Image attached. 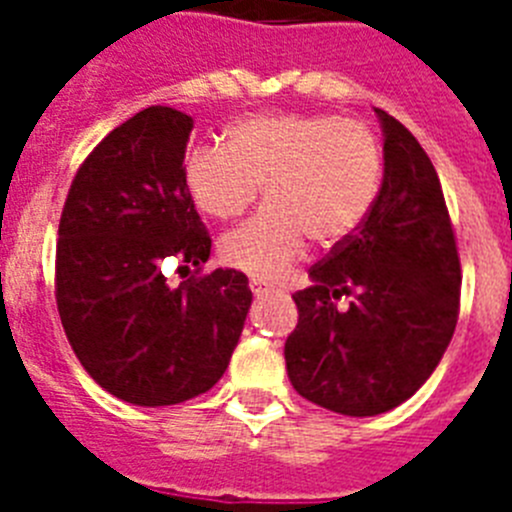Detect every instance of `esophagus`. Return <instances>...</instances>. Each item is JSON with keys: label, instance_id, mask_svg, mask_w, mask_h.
Returning a JSON list of instances; mask_svg holds the SVG:
<instances>
[{"label": "esophagus", "instance_id": "obj_1", "mask_svg": "<svg viewBox=\"0 0 512 512\" xmlns=\"http://www.w3.org/2000/svg\"><path fill=\"white\" fill-rule=\"evenodd\" d=\"M248 287H251L253 295L261 297V295H266V292H271V289H274V284L266 282V279H261V277H253L251 282H248Z\"/></svg>", "mask_w": 512, "mask_h": 512}]
</instances>
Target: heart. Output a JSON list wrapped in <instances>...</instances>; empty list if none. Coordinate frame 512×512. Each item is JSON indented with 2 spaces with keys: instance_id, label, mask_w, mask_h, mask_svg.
I'll return each mask as SVG.
<instances>
[{
  "instance_id": "obj_1",
  "label": "heart",
  "mask_w": 512,
  "mask_h": 512,
  "mask_svg": "<svg viewBox=\"0 0 512 512\" xmlns=\"http://www.w3.org/2000/svg\"><path fill=\"white\" fill-rule=\"evenodd\" d=\"M225 146L194 148L184 184L194 205L217 220L269 205L220 241L225 264L277 279L300 259L307 238L336 248L369 220L384 179L377 135L336 115H253L233 122Z\"/></svg>"
}]
</instances>
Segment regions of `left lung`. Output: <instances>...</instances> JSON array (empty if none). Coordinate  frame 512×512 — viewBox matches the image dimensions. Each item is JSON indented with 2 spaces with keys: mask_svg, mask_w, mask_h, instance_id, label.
<instances>
[{
  "mask_svg": "<svg viewBox=\"0 0 512 512\" xmlns=\"http://www.w3.org/2000/svg\"><path fill=\"white\" fill-rule=\"evenodd\" d=\"M374 112L384 135L379 200L359 233L310 269L284 343L292 387L351 418L413 397L459 318V253L436 169L402 122ZM338 299L349 305L338 308Z\"/></svg>",
  "mask_w": 512,
  "mask_h": 512,
  "instance_id": "8db88e82",
  "label": "left lung"
}]
</instances>
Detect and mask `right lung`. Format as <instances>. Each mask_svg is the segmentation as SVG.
Returning a JSON list of instances; mask_svg holds the SVG:
<instances>
[{
	"label": "right lung",
	"mask_w": 512,
	"mask_h": 512,
	"mask_svg": "<svg viewBox=\"0 0 512 512\" xmlns=\"http://www.w3.org/2000/svg\"><path fill=\"white\" fill-rule=\"evenodd\" d=\"M192 128V117L161 104L122 122L76 171L58 225L66 338L99 387L140 408L210 390L253 300L235 269L166 284V261L200 269L210 259V235L184 184Z\"/></svg>",
	"instance_id": "obj_1"
}]
</instances>
